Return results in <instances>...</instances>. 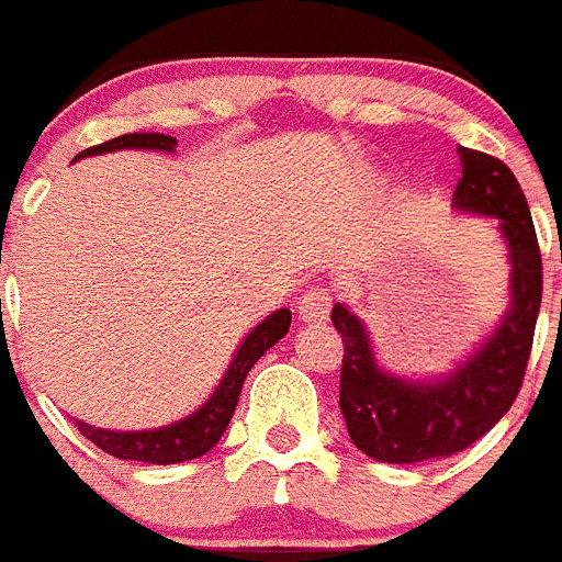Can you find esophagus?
Masks as SVG:
<instances>
[{
  "mask_svg": "<svg viewBox=\"0 0 562 562\" xmlns=\"http://www.w3.org/2000/svg\"><path fill=\"white\" fill-rule=\"evenodd\" d=\"M331 289L328 285H311L303 296H300V303H296V311H300V319L303 323H319V319L328 317V311H331Z\"/></svg>",
  "mask_w": 562,
  "mask_h": 562,
  "instance_id": "1",
  "label": "esophagus"
}]
</instances>
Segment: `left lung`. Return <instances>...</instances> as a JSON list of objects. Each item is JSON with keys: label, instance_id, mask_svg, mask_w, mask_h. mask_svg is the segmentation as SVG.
I'll use <instances>...</instances> for the list:
<instances>
[{"label": "left lung", "instance_id": "1", "mask_svg": "<svg viewBox=\"0 0 562 562\" xmlns=\"http://www.w3.org/2000/svg\"><path fill=\"white\" fill-rule=\"evenodd\" d=\"M457 150L463 177L451 205L497 220L512 262V305L477 351L431 380L380 369L362 319L348 305H334L331 323L346 346L339 412L353 446L380 463H423L469 449L512 408L529 366L543 300V259L529 202L506 162L471 148Z\"/></svg>", "mask_w": 562, "mask_h": 562}]
</instances>
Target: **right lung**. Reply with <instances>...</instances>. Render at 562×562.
Segmentation results:
<instances>
[{"label": "right lung", "instance_id": "1", "mask_svg": "<svg viewBox=\"0 0 562 562\" xmlns=\"http://www.w3.org/2000/svg\"><path fill=\"white\" fill-rule=\"evenodd\" d=\"M125 148H145V150H173L177 139L165 134H125L116 136L111 143L93 145V148L82 150L77 159L97 157V154H108V150H125ZM291 325V311L280 308L268 314L262 323L254 328L248 337L243 339V346L237 348L234 360H231L228 371H225L223 383L216 385L205 403L186 419H177L171 426L148 428V431H111V428H93L88 423H79V431L99 446L108 454L120 457V460H139V463L154 465H171L186 463V460H196V457L209 454L214 449L220 437L228 428L234 408H237L239 391H243L245 376L254 369V362L262 357L271 346H277Z\"/></svg>", "mask_w": 562, "mask_h": 562}]
</instances>
